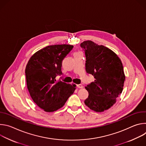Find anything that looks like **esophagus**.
Instances as JSON below:
<instances>
[{
	"label": "esophagus",
	"mask_w": 146,
	"mask_h": 146,
	"mask_svg": "<svg viewBox=\"0 0 146 146\" xmlns=\"http://www.w3.org/2000/svg\"><path fill=\"white\" fill-rule=\"evenodd\" d=\"M77 88H83V86H82V84H78V85L77 86Z\"/></svg>",
	"instance_id": "obj_1"
}]
</instances>
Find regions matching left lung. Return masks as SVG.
<instances>
[{
	"label": "left lung",
	"instance_id": "left-lung-1",
	"mask_svg": "<svg viewBox=\"0 0 146 146\" xmlns=\"http://www.w3.org/2000/svg\"><path fill=\"white\" fill-rule=\"evenodd\" d=\"M80 46L85 51L86 72L95 78L86 87L89 95L84 103L92 110L104 111L113 106L123 90L125 76L122 62L112 50L91 40Z\"/></svg>",
	"mask_w": 146,
	"mask_h": 146
}]
</instances>
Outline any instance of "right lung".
<instances>
[{
  "mask_svg": "<svg viewBox=\"0 0 146 146\" xmlns=\"http://www.w3.org/2000/svg\"><path fill=\"white\" fill-rule=\"evenodd\" d=\"M73 46H48L35 52L25 68L27 88L33 102L46 112H53L63 107L76 90V85L56 81L62 74V60Z\"/></svg>",
  "mask_w": 146,
  "mask_h": 146,
  "instance_id": "obj_1",
  "label": "right lung"
}]
</instances>
